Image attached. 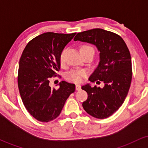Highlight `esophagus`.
<instances>
[{"mask_svg":"<svg viewBox=\"0 0 148 148\" xmlns=\"http://www.w3.org/2000/svg\"><path fill=\"white\" fill-rule=\"evenodd\" d=\"M81 86H80V85H76V90H81Z\"/></svg>","mask_w":148,"mask_h":148,"instance_id":"obj_1","label":"esophagus"}]
</instances>
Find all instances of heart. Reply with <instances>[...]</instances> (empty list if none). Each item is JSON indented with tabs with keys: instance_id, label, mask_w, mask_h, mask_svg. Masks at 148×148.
<instances>
[{
	"instance_id": "obj_1",
	"label": "heart",
	"mask_w": 148,
	"mask_h": 148,
	"mask_svg": "<svg viewBox=\"0 0 148 148\" xmlns=\"http://www.w3.org/2000/svg\"><path fill=\"white\" fill-rule=\"evenodd\" d=\"M86 49H92L91 47L88 45H82L80 48V51L84 50ZM64 54H65V49H63L60 52L59 55V61L60 63L62 64L64 63ZM86 76V72L84 70H79V69H73L69 72L66 75V79L68 81L74 83H81L83 81V79Z\"/></svg>"
}]
</instances>
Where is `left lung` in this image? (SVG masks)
Listing matches in <instances>:
<instances>
[{
    "mask_svg": "<svg viewBox=\"0 0 148 148\" xmlns=\"http://www.w3.org/2000/svg\"><path fill=\"white\" fill-rule=\"evenodd\" d=\"M74 40L92 44L100 51L99 63L89 81H103L104 86H82L88 93V99L82 106L92 117L108 118L122 106L130 90L132 78L130 50L120 35L101 28L77 33Z\"/></svg>",
    "mask_w": 148,
    "mask_h": 148,
    "instance_id": "8db88e82",
    "label": "left lung"
}]
</instances>
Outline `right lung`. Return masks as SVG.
<instances>
[{"mask_svg":"<svg viewBox=\"0 0 148 148\" xmlns=\"http://www.w3.org/2000/svg\"><path fill=\"white\" fill-rule=\"evenodd\" d=\"M71 34L45 33L27 44L19 60L18 87L25 108L34 118L48 123L60 115L66 100L75 91V85L60 83L58 90L49 86V79L60 69L59 55L72 40Z\"/></svg>","mask_w":148,"mask_h":148,"instance_id":"obj_1","label":"right lung"}]
</instances>
